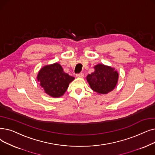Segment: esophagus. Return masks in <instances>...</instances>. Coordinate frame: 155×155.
Listing matches in <instances>:
<instances>
[{
  "instance_id": "esophagus-1",
  "label": "esophagus",
  "mask_w": 155,
  "mask_h": 155,
  "mask_svg": "<svg viewBox=\"0 0 155 155\" xmlns=\"http://www.w3.org/2000/svg\"><path fill=\"white\" fill-rule=\"evenodd\" d=\"M76 77L77 78H83L84 77V75L83 73H80L76 74Z\"/></svg>"
}]
</instances>
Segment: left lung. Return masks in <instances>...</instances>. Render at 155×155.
Here are the masks:
<instances>
[{"label":"left lung","instance_id":"left-lung-1","mask_svg":"<svg viewBox=\"0 0 155 155\" xmlns=\"http://www.w3.org/2000/svg\"><path fill=\"white\" fill-rule=\"evenodd\" d=\"M94 68V71L87 77L91 89L97 94H106L115 88L118 73L115 68L103 64H98Z\"/></svg>","mask_w":155,"mask_h":155}]
</instances>
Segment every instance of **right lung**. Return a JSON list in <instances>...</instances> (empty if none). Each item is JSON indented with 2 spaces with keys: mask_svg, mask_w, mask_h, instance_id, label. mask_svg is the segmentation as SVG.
<instances>
[{
  "mask_svg": "<svg viewBox=\"0 0 155 155\" xmlns=\"http://www.w3.org/2000/svg\"><path fill=\"white\" fill-rule=\"evenodd\" d=\"M37 78L45 92L53 97L62 96L70 83L75 79L65 73L62 66L57 63L42 67Z\"/></svg>",
  "mask_w": 155,
  "mask_h": 155,
  "instance_id": "obj_1",
  "label": "right lung"
}]
</instances>
